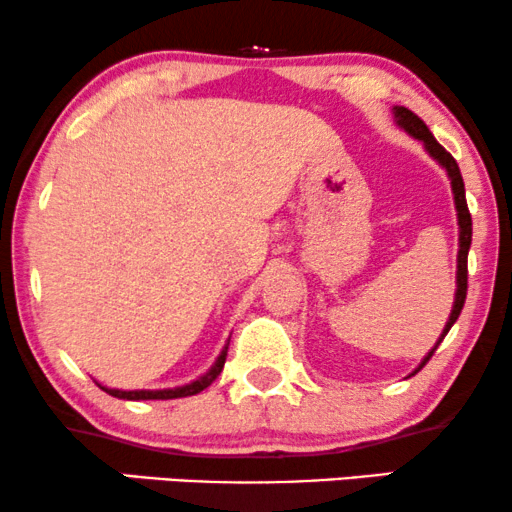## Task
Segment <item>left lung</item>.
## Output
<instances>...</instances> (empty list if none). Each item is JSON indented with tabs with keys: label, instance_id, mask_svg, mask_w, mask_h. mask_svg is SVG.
I'll return each mask as SVG.
<instances>
[{
	"label": "left lung",
	"instance_id": "1",
	"mask_svg": "<svg viewBox=\"0 0 512 512\" xmlns=\"http://www.w3.org/2000/svg\"><path fill=\"white\" fill-rule=\"evenodd\" d=\"M391 113H394V123L399 125V128L406 132V135L415 137V140L422 142V147H425L427 154H430L432 159L446 170V175H449V180H451L453 204H456V218H458V261H456V296H453V308H451L449 320H446L444 330H441V337L437 339V344H434V349H430V353H427V356L420 361L418 368H415V372H418L422 365L430 361L432 353L437 351V346L441 344V339L449 334L453 323L458 320L460 311H463L465 294H468V251H470V244H472V218H470V211H468V201H465L463 175H460V168H458L456 159H453L449 151L441 147L437 140H434L430 128H427V125L422 123L413 111H408L406 106H394Z\"/></svg>",
	"mask_w": 512,
	"mask_h": 512
}]
</instances>
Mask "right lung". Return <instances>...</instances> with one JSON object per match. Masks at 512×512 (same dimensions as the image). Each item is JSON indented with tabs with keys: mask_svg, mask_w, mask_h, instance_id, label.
Returning a JSON list of instances; mask_svg holds the SVG:
<instances>
[{
	"mask_svg": "<svg viewBox=\"0 0 512 512\" xmlns=\"http://www.w3.org/2000/svg\"><path fill=\"white\" fill-rule=\"evenodd\" d=\"M227 346H230V339H227L223 349H220L216 363H213L211 368L204 372V375H199L197 380H192L189 384H182V387H173V389H130V391H125V389H111V387H106V384L97 382V380H94V382H97L99 387L106 391V394L116 396V399H125V401H166V399H182V396H194V394H199V391H204L208 384H213V380H216V377L220 375V370H223V365H225Z\"/></svg>",
	"mask_w": 512,
	"mask_h": 512,
	"instance_id": "add662e5",
	"label": "right lung"
}]
</instances>
